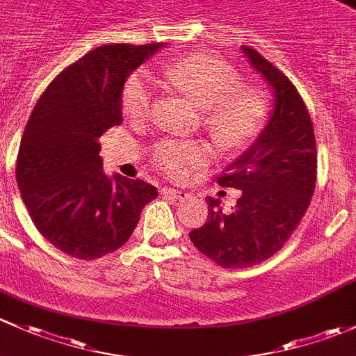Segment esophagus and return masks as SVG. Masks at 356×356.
Here are the masks:
<instances>
[{
  "mask_svg": "<svg viewBox=\"0 0 356 356\" xmlns=\"http://www.w3.org/2000/svg\"><path fill=\"white\" fill-rule=\"evenodd\" d=\"M161 193H163L164 197H170V199H185V197H188V193L183 192V190H177V188H163L161 190Z\"/></svg>",
  "mask_w": 356,
  "mask_h": 356,
  "instance_id": "esophagus-1",
  "label": "esophagus"
}]
</instances>
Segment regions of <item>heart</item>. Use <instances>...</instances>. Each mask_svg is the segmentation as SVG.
<instances>
[{"label": "heart", "instance_id": "b5f03b06", "mask_svg": "<svg viewBox=\"0 0 356 356\" xmlns=\"http://www.w3.org/2000/svg\"><path fill=\"white\" fill-rule=\"evenodd\" d=\"M166 76L204 109L205 123L222 147L250 144L269 120L270 99L266 90L243 86L240 72L221 58L211 54L179 58L168 67ZM152 106V79L145 72L131 73L122 92L123 115L131 123H144ZM209 157L211 149L202 142L163 138L152 147L156 166L177 179L188 177Z\"/></svg>", "mask_w": 356, "mask_h": 356}]
</instances>
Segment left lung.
Returning <instances> with one entry per match:
<instances>
[{"label":"left lung","mask_w":356,"mask_h":356,"mask_svg":"<svg viewBox=\"0 0 356 356\" xmlns=\"http://www.w3.org/2000/svg\"><path fill=\"white\" fill-rule=\"evenodd\" d=\"M274 92L262 134L233 161L218 183L241 190L229 212L207 197V221L190 232L205 257L226 269L264 262L281 250L309 209L317 179V151L309 109L281 70L252 47H241Z\"/></svg>","instance_id":"1"}]
</instances>
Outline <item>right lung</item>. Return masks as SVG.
Here are the masks:
<instances>
[{
    "instance_id": "1",
    "label": "right lung",
    "mask_w": 356,
    "mask_h": 356,
    "mask_svg": "<svg viewBox=\"0 0 356 356\" xmlns=\"http://www.w3.org/2000/svg\"><path fill=\"white\" fill-rule=\"evenodd\" d=\"M163 44H106L65 68L44 90L22 135L17 183L39 233L75 259L118 250L157 188L102 171L99 138L123 122L130 73Z\"/></svg>"
}]
</instances>
